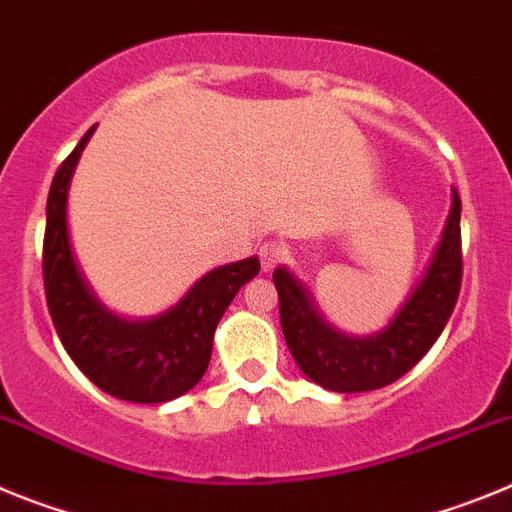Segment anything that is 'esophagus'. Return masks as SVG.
<instances>
[{
  "label": "esophagus",
  "instance_id": "34e87169",
  "mask_svg": "<svg viewBox=\"0 0 512 512\" xmlns=\"http://www.w3.org/2000/svg\"><path fill=\"white\" fill-rule=\"evenodd\" d=\"M284 253H287V251H284V246L279 241L261 243V248H259L261 269H264V271H274V269H277V266L282 264Z\"/></svg>",
  "mask_w": 512,
  "mask_h": 512
}]
</instances>
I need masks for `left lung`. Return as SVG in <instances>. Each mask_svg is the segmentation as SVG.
<instances>
[{
  "label": "left lung",
  "mask_w": 512,
  "mask_h": 512,
  "mask_svg": "<svg viewBox=\"0 0 512 512\" xmlns=\"http://www.w3.org/2000/svg\"><path fill=\"white\" fill-rule=\"evenodd\" d=\"M461 200L451 192L449 220L418 287L390 325L374 336H346L320 318L307 289L287 269L274 271L284 341L302 372L330 392H369L408 374L436 343L461 287Z\"/></svg>",
  "instance_id": "8db88e82"
}]
</instances>
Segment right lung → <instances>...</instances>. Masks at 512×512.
<instances>
[{
    "mask_svg": "<svg viewBox=\"0 0 512 512\" xmlns=\"http://www.w3.org/2000/svg\"><path fill=\"white\" fill-rule=\"evenodd\" d=\"M79 146L58 166L45 207V300L66 354L99 390L128 402H169L200 382L212 356V336L238 289L259 274L256 256L212 269L182 300L148 320H125L94 297L71 251L66 202Z\"/></svg>",
    "mask_w": 512,
    "mask_h": 512,
    "instance_id": "obj_1",
    "label": "right lung"
}]
</instances>
